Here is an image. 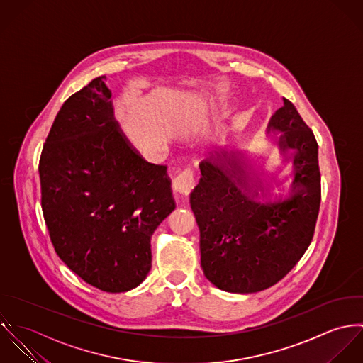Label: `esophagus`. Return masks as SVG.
<instances>
[{
    "label": "esophagus",
    "mask_w": 363,
    "mask_h": 363,
    "mask_svg": "<svg viewBox=\"0 0 363 363\" xmlns=\"http://www.w3.org/2000/svg\"><path fill=\"white\" fill-rule=\"evenodd\" d=\"M195 174L192 169H184L181 174H178L172 181L174 191L188 195L195 188Z\"/></svg>",
    "instance_id": "1"
}]
</instances>
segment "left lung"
Listing matches in <instances>:
<instances>
[{"label": "left lung", "instance_id": "left-lung-1", "mask_svg": "<svg viewBox=\"0 0 363 363\" xmlns=\"http://www.w3.org/2000/svg\"><path fill=\"white\" fill-rule=\"evenodd\" d=\"M267 133L291 160L289 194L258 192L261 184L218 154L199 162L202 177L191 194L203 274L231 293L268 289L285 278L308 248L320 211L318 145L289 99L284 98Z\"/></svg>", "mask_w": 363, "mask_h": 363}]
</instances>
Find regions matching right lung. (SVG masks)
I'll use <instances>...</instances> for the list:
<instances>
[{"label":"right lung","mask_w":363,"mask_h":363,"mask_svg":"<svg viewBox=\"0 0 363 363\" xmlns=\"http://www.w3.org/2000/svg\"><path fill=\"white\" fill-rule=\"evenodd\" d=\"M105 75L60 108L39 160L42 211L55 251L84 282L139 286L150 238L174 209L167 165L145 161L113 118Z\"/></svg>","instance_id":"right-lung-1"}]
</instances>
